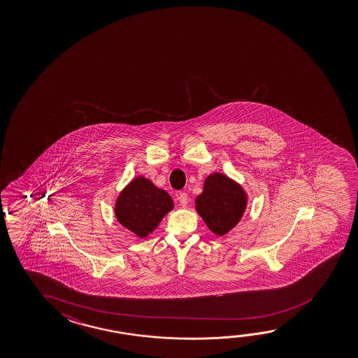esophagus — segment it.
<instances>
[{"instance_id": "obj_1", "label": "esophagus", "mask_w": 358, "mask_h": 358, "mask_svg": "<svg viewBox=\"0 0 358 358\" xmlns=\"http://www.w3.org/2000/svg\"><path fill=\"white\" fill-rule=\"evenodd\" d=\"M177 199L181 206H186L188 203V196L186 192H180L177 194Z\"/></svg>"}]
</instances>
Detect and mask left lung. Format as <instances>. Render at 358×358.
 <instances>
[{"mask_svg":"<svg viewBox=\"0 0 358 358\" xmlns=\"http://www.w3.org/2000/svg\"><path fill=\"white\" fill-rule=\"evenodd\" d=\"M246 194L240 185L221 173L206 178L196 210L213 234L223 236L238 223L246 208Z\"/></svg>","mask_w":358,"mask_h":358,"instance_id":"8db88e82","label":"left lung"}]
</instances>
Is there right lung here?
<instances>
[{
	"label": "right lung",
	"instance_id": "1",
	"mask_svg": "<svg viewBox=\"0 0 358 358\" xmlns=\"http://www.w3.org/2000/svg\"><path fill=\"white\" fill-rule=\"evenodd\" d=\"M172 208L170 194L145 177H138L118 196L115 212L122 226L140 237H146Z\"/></svg>",
	"mask_w": 358,
	"mask_h": 358
}]
</instances>
